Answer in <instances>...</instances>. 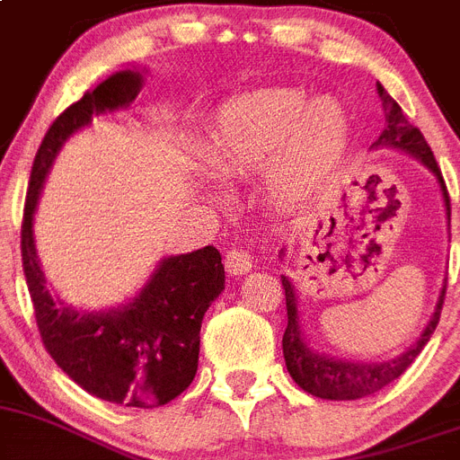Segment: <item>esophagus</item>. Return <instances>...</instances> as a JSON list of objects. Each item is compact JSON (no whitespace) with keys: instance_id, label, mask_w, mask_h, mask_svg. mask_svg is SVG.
Instances as JSON below:
<instances>
[{"instance_id":"34e87169","label":"esophagus","mask_w":460,"mask_h":460,"mask_svg":"<svg viewBox=\"0 0 460 460\" xmlns=\"http://www.w3.org/2000/svg\"><path fill=\"white\" fill-rule=\"evenodd\" d=\"M225 269L234 275H243L247 270H252V254L241 247H231L225 254Z\"/></svg>"}]
</instances>
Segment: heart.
<instances>
[{
	"instance_id": "b5f03b06",
	"label": "heart",
	"mask_w": 460,
	"mask_h": 460,
	"mask_svg": "<svg viewBox=\"0 0 460 460\" xmlns=\"http://www.w3.org/2000/svg\"><path fill=\"white\" fill-rule=\"evenodd\" d=\"M349 119L333 97L307 99L291 87L252 92L215 115L206 159L225 173L261 169L270 162V190L285 203H301L341 169Z\"/></svg>"
}]
</instances>
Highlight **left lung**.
<instances>
[{"mask_svg":"<svg viewBox=\"0 0 460 460\" xmlns=\"http://www.w3.org/2000/svg\"><path fill=\"white\" fill-rule=\"evenodd\" d=\"M377 94L382 99V106H385V131L379 134L377 143L375 146H391L401 147L405 153L414 155V157L421 159L426 166L435 173L438 182H440L442 199H445L447 208V219H451V203H449V191H447L445 178H442V171L435 162L433 153H430L429 143L423 138L421 131L414 125H410V119L405 118V113L401 111L391 94H386V90L382 85H377ZM282 289H285V301H287V329L282 335V354H285L287 370H289L291 379L301 386L303 391L313 394L317 398H326V401H357V398H366L375 391L385 389L386 385H391L394 379L401 377L410 366H412L414 358L421 354V349L426 347V342L430 341L435 326L440 322L442 305H445V294L447 285L442 287L440 301L435 307L433 317H430L429 326L423 329L421 338L414 342L407 351H402L401 357L389 358V361H341V358H331L324 354H317L303 341L301 331V319H298V305H296V291L294 285L289 282V278L282 275Z\"/></svg>","mask_w":460,"mask_h":460,"instance_id":"8db88e82","label":"left lung"}]
</instances>
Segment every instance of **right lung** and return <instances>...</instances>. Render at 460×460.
I'll list each match as a JSON object with an SVG mask.
<instances>
[{
	"label": "right lung",
	"instance_id": "1",
	"mask_svg": "<svg viewBox=\"0 0 460 460\" xmlns=\"http://www.w3.org/2000/svg\"><path fill=\"white\" fill-rule=\"evenodd\" d=\"M141 85V74L119 71L87 90L50 125L31 164L20 252L41 342L53 361L92 396L150 410L181 396L197 375L203 314L225 289L222 254L206 245L164 259L125 307L78 313L48 294L31 238V215L62 143L90 125L94 115L127 109Z\"/></svg>",
	"mask_w": 460,
	"mask_h": 460
}]
</instances>
